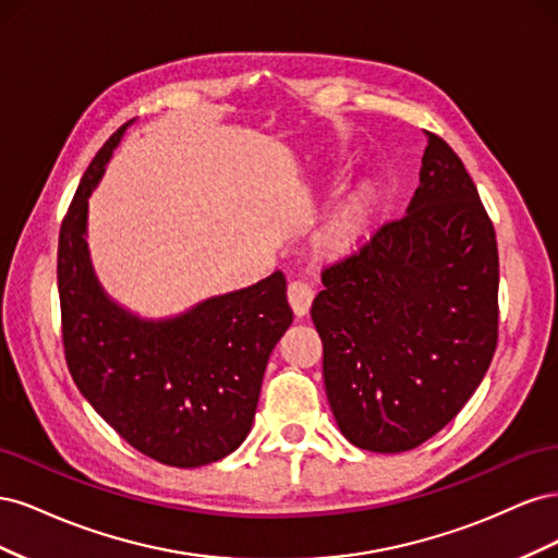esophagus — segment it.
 <instances>
[{
	"mask_svg": "<svg viewBox=\"0 0 558 558\" xmlns=\"http://www.w3.org/2000/svg\"><path fill=\"white\" fill-rule=\"evenodd\" d=\"M312 300H314V289L310 283L300 281V279L289 283V302H291L295 316H305L312 307Z\"/></svg>",
	"mask_w": 558,
	"mask_h": 558,
	"instance_id": "obj_1",
	"label": "esophagus"
}]
</instances>
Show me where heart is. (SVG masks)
<instances>
[{"instance_id":"obj_1","label":"heart","mask_w":558,"mask_h":558,"mask_svg":"<svg viewBox=\"0 0 558 558\" xmlns=\"http://www.w3.org/2000/svg\"><path fill=\"white\" fill-rule=\"evenodd\" d=\"M356 228H359L356 214L344 211L342 216H337L335 221H332V226H330V230H328V240H330L332 244H344L347 240H351V234L356 232Z\"/></svg>"}]
</instances>
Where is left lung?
<instances>
[{"label":"left lung","mask_w":558,"mask_h":558,"mask_svg":"<svg viewBox=\"0 0 558 558\" xmlns=\"http://www.w3.org/2000/svg\"><path fill=\"white\" fill-rule=\"evenodd\" d=\"M312 320L332 416L351 445L398 453L477 391L498 340V246L461 158L435 134L408 211L320 272Z\"/></svg>","instance_id":"1"}]
</instances>
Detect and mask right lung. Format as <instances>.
Returning a JSON list of instances; mask_svg holds the SVG:
<instances>
[{"instance_id": "1", "label": "right lung", "mask_w": 558, "mask_h": 558, "mask_svg": "<svg viewBox=\"0 0 558 558\" xmlns=\"http://www.w3.org/2000/svg\"><path fill=\"white\" fill-rule=\"evenodd\" d=\"M132 123L99 148L62 221L64 356L83 398L125 442L165 465L199 468L246 440L269 353L293 312L279 269L160 318L105 291L88 248V199Z\"/></svg>"}]
</instances>
